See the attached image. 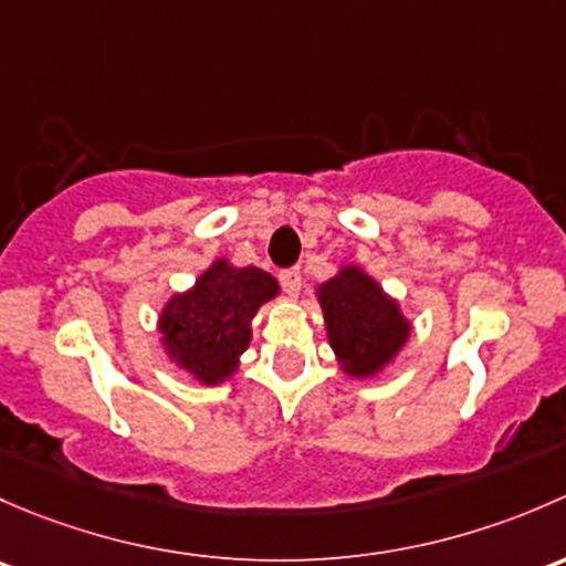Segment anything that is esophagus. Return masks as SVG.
I'll list each match as a JSON object with an SVG mask.
<instances>
[{
	"label": "esophagus",
	"instance_id": "obj_1",
	"mask_svg": "<svg viewBox=\"0 0 566 566\" xmlns=\"http://www.w3.org/2000/svg\"><path fill=\"white\" fill-rule=\"evenodd\" d=\"M277 277H281V285L289 294H296V291L302 289V270L300 266H289V270H281L277 272Z\"/></svg>",
	"mask_w": 566,
	"mask_h": 566
}]
</instances>
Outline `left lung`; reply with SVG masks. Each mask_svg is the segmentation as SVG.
I'll use <instances>...</instances> for the list:
<instances>
[{
    "mask_svg": "<svg viewBox=\"0 0 566 566\" xmlns=\"http://www.w3.org/2000/svg\"><path fill=\"white\" fill-rule=\"evenodd\" d=\"M332 348L352 376H373L403 348L409 322L398 305L384 296L376 281L357 266L318 289Z\"/></svg>",
    "mask_w": 566,
    "mask_h": 566,
    "instance_id": "1",
    "label": "left lung"
}]
</instances>
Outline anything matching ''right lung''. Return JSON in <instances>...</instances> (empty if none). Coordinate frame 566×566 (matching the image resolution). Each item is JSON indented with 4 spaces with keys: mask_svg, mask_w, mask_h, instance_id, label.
<instances>
[{
    "mask_svg": "<svg viewBox=\"0 0 566 566\" xmlns=\"http://www.w3.org/2000/svg\"><path fill=\"white\" fill-rule=\"evenodd\" d=\"M275 294L277 281L270 272L214 261L188 294H177L163 311L168 354L203 384L223 381L248 348L250 318Z\"/></svg>",
    "mask_w": 566,
    "mask_h": 566,
    "instance_id": "1",
    "label": "right lung"
}]
</instances>
